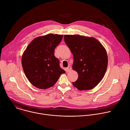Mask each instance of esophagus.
Instances as JSON below:
<instances>
[{"label": "esophagus", "mask_w": 130, "mask_h": 130, "mask_svg": "<svg viewBox=\"0 0 130 130\" xmlns=\"http://www.w3.org/2000/svg\"><path fill=\"white\" fill-rule=\"evenodd\" d=\"M72 70V68L70 66H69L68 68H66V72H69L71 70Z\"/></svg>", "instance_id": "34e87169"}]
</instances>
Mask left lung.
I'll list each match as a JSON object with an SVG mask.
<instances>
[{
	"instance_id": "1",
	"label": "left lung",
	"mask_w": 130,
	"mask_h": 130,
	"mask_svg": "<svg viewBox=\"0 0 130 130\" xmlns=\"http://www.w3.org/2000/svg\"><path fill=\"white\" fill-rule=\"evenodd\" d=\"M64 40L73 55V70L78 74L72 84L79 90L94 88L103 78L107 70V52L98 40L84 36H64Z\"/></svg>"
}]
</instances>
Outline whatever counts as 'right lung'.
Segmentation results:
<instances>
[{
	"mask_svg": "<svg viewBox=\"0 0 130 130\" xmlns=\"http://www.w3.org/2000/svg\"><path fill=\"white\" fill-rule=\"evenodd\" d=\"M62 35L47 34L35 38L22 57L25 75L35 87L46 89L53 86L66 72L54 56V50L61 42Z\"/></svg>",
	"mask_w": 130,
	"mask_h": 130,
	"instance_id": "obj_1",
	"label": "right lung"
}]
</instances>
